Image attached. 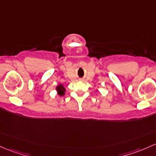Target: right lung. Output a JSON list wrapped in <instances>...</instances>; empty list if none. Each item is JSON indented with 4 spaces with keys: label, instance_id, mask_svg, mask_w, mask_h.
<instances>
[{
    "label": "right lung",
    "instance_id": "right-lung-1",
    "mask_svg": "<svg viewBox=\"0 0 156 156\" xmlns=\"http://www.w3.org/2000/svg\"><path fill=\"white\" fill-rule=\"evenodd\" d=\"M56 90H57L58 94L60 96H63V95H65L66 90H65V87L62 84L58 85L57 87H56Z\"/></svg>",
    "mask_w": 156,
    "mask_h": 156
}]
</instances>
